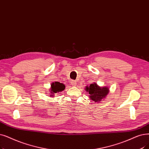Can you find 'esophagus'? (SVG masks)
Masks as SVG:
<instances>
[{
  "label": "esophagus",
  "instance_id": "esophagus-1",
  "mask_svg": "<svg viewBox=\"0 0 149 149\" xmlns=\"http://www.w3.org/2000/svg\"><path fill=\"white\" fill-rule=\"evenodd\" d=\"M70 85H72V86H76V85H77V82H76L75 81H74V80L71 81V82H70Z\"/></svg>",
  "mask_w": 149,
  "mask_h": 149
}]
</instances>
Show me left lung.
Returning a JSON list of instances; mask_svg holds the SVG:
<instances>
[{"label":"left lung","instance_id":"obj_1","mask_svg":"<svg viewBox=\"0 0 149 149\" xmlns=\"http://www.w3.org/2000/svg\"><path fill=\"white\" fill-rule=\"evenodd\" d=\"M85 90L89 94V99L95 103H99L102 99H105L109 91L108 86H99L95 82L91 84L89 86H86Z\"/></svg>","mask_w":149,"mask_h":149}]
</instances>
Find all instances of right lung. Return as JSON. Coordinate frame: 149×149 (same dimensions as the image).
Instances as JSON below:
<instances>
[{"mask_svg": "<svg viewBox=\"0 0 149 149\" xmlns=\"http://www.w3.org/2000/svg\"><path fill=\"white\" fill-rule=\"evenodd\" d=\"M64 89H65V85H64L63 83H60L58 81L53 82L52 83H51L50 97H54L55 94L62 92L63 90H64Z\"/></svg>", "mask_w": 149, "mask_h": 149, "instance_id": "1", "label": "right lung"}]
</instances>
